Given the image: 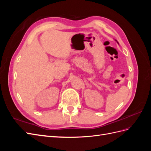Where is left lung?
<instances>
[{
  "label": "left lung",
  "instance_id": "obj_1",
  "mask_svg": "<svg viewBox=\"0 0 151 151\" xmlns=\"http://www.w3.org/2000/svg\"><path fill=\"white\" fill-rule=\"evenodd\" d=\"M115 41H116V42H117V43H118V42H117V41H116V40H115Z\"/></svg>",
  "mask_w": 151,
  "mask_h": 151
}]
</instances>
